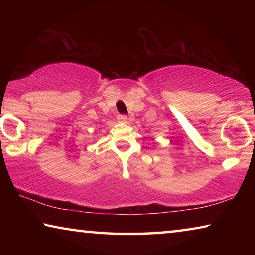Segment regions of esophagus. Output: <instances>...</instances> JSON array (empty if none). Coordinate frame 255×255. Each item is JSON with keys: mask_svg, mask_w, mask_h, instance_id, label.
Listing matches in <instances>:
<instances>
[{"mask_svg": "<svg viewBox=\"0 0 255 255\" xmlns=\"http://www.w3.org/2000/svg\"><path fill=\"white\" fill-rule=\"evenodd\" d=\"M117 118H118V120H119V122H127V120H128V117H127V116L126 115H122V114H119L118 116H117Z\"/></svg>", "mask_w": 255, "mask_h": 255, "instance_id": "obj_1", "label": "esophagus"}]
</instances>
